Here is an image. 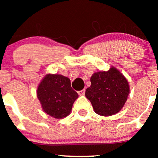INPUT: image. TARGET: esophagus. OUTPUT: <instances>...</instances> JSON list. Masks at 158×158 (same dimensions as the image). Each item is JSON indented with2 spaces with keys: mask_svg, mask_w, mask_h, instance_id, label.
I'll use <instances>...</instances> for the list:
<instances>
[{
  "mask_svg": "<svg viewBox=\"0 0 158 158\" xmlns=\"http://www.w3.org/2000/svg\"><path fill=\"white\" fill-rule=\"evenodd\" d=\"M85 89H83L81 90H79V91H78V94H79V96L85 95Z\"/></svg>",
  "mask_w": 158,
  "mask_h": 158,
  "instance_id": "1",
  "label": "esophagus"
}]
</instances>
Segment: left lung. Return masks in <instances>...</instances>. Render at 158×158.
Instances as JSON below:
<instances>
[{
	"instance_id": "8db88e82",
	"label": "left lung",
	"mask_w": 158,
	"mask_h": 158,
	"mask_svg": "<svg viewBox=\"0 0 158 158\" xmlns=\"http://www.w3.org/2000/svg\"><path fill=\"white\" fill-rule=\"evenodd\" d=\"M90 82L85 97L90 101L95 113L109 117L120 111L128 99L130 88L119 70L111 67L108 71L96 72L90 77Z\"/></svg>"
}]
</instances>
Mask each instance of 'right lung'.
<instances>
[{
  "label": "right lung",
  "mask_w": 158,
  "mask_h": 158,
  "mask_svg": "<svg viewBox=\"0 0 158 158\" xmlns=\"http://www.w3.org/2000/svg\"><path fill=\"white\" fill-rule=\"evenodd\" d=\"M78 97L70 79L61 74H47L37 88V97L43 110L55 119L68 116Z\"/></svg>",
  "instance_id": "right-lung-1"
}]
</instances>
